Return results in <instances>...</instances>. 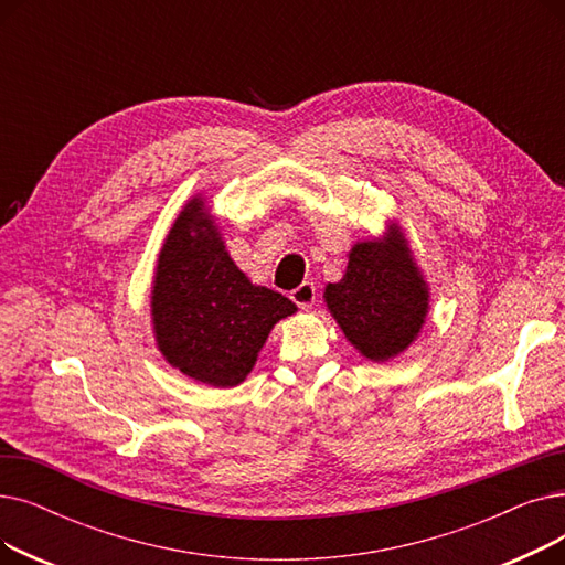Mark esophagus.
Listing matches in <instances>:
<instances>
[{
	"label": "esophagus",
	"instance_id": "esophagus-1",
	"mask_svg": "<svg viewBox=\"0 0 565 565\" xmlns=\"http://www.w3.org/2000/svg\"><path fill=\"white\" fill-rule=\"evenodd\" d=\"M316 286L311 284V281H305V284H300L298 288L295 290H290V300L298 305V307H302V309H309V307H313V302H316Z\"/></svg>",
	"mask_w": 565,
	"mask_h": 565
}]
</instances>
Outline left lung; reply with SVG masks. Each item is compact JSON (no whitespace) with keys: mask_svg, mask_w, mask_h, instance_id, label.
<instances>
[{"mask_svg":"<svg viewBox=\"0 0 565 565\" xmlns=\"http://www.w3.org/2000/svg\"><path fill=\"white\" fill-rule=\"evenodd\" d=\"M428 298V284L398 224L354 245L343 279L324 288V302L345 339L371 362H390L419 337Z\"/></svg>","mask_w":565,"mask_h":565,"instance_id":"8db88e82","label":"left lung"}]
</instances>
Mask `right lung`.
<instances>
[{
    "label": "right lung",
    "instance_id": "add662e5",
    "mask_svg": "<svg viewBox=\"0 0 565 565\" xmlns=\"http://www.w3.org/2000/svg\"><path fill=\"white\" fill-rule=\"evenodd\" d=\"M295 311L281 292L247 279L205 201L190 199L164 237L151 290L164 360L196 382L235 387L252 373L270 330Z\"/></svg>",
    "mask_w": 565,
    "mask_h": 565
}]
</instances>
